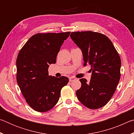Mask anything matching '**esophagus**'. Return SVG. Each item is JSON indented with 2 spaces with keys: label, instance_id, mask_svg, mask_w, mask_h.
I'll return each mask as SVG.
<instances>
[{
  "label": "esophagus",
  "instance_id": "34e87169",
  "mask_svg": "<svg viewBox=\"0 0 134 134\" xmlns=\"http://www.w3.org/2000/svg\"><path fill=\"white\" fill-rule=\"evenodd\" d=\"M75 80H76V78L74 77H70L69 78V81H71V82L72 81Z\"/></svg>",
  "mask_w": 134,
  "mask_h": 134
}]
</instances>
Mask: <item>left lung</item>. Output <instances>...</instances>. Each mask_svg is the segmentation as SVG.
Listing matches in <instances>:
<instances>
[{"mask_svg": "<svg viewBox=\"0 0 134 134\" xmlns=\"http://www.w3.org/2000/svg\"><path fill=\"white\" fill-rule=\"evenodd\" d=\"M72 41L82 51L84 66L90 65L89 83L80 79V89L76 91L84 106L97 109L112 98L121 78V58L111 41L102 34L90 31L72 32Z\"/></svg>", "mask_w": 134, "mask_h": 134, "instance_id": "8db88e82", "label": "left lung"}]
</instances>
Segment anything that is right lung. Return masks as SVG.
<instances>
[{"mask_svg":"<svg viewBox=\"0 0 134 134\" xmlns=\"http://www.w3.org/2000/svg\"><path fill=\"white\" fill-rule=\"evenodd\" d=\"M70 32L38 33L29 38L16 59V81L31 108L37 112L51 109L58 102L61 90L69 79L48 75L49 64L56 62L57 54Z\"/></svg>","mask_w":134,"mask_h":134,"instance_id":"obj_1","label":"right lung"}]
</instances>
